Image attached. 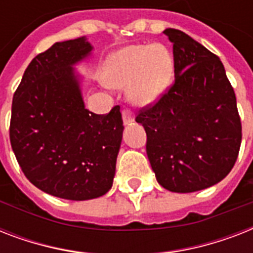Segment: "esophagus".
<instances>
[{
  "mask_svg": "<svg viewBox=\"0 0 253 253\" xmlns=\"http://www.w3.org/2000/svg\"><path fill=\"white\" fill-rule=\"evenodd\" d=\"M122 118L125 125H130L131 122H134V113L128 109H123L122 110Z\"/></svg>",
  "mask_w": 253,
  "mask_h": 253,
  "instance_id": "1",
  "label": "esophagus"
}]
</instances>
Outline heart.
Wrapping results in <instances>:
<instances>
[{"label": "heart", "instance_id": "b5f03b06", "mask_svg": "<svg viewBox=\"0 0 253 253\" xmlns=\"http://www.w3.org/2000/svg\"><path fill=\"white\" fill-rule=\"evenodd\" d=\"M173 59L163 44L130 45L111 57L106 80L115 87L128 86V98L138 106L154 103L170 83Z\"/></svg>", "mask_w": 253, "mask_h": 253}]
</instances>
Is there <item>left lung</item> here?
<instances>
[{
	"instance_id": "8db88e82",
	"label": "left lung",
	"mask_w": 253,
	"mask_h": 253,
	"mask_svg": "<svg viewBox=\"0 0 253 253\" xmlns=\"http://www.w3.org/2000/svg\"><path fill=\"white\" fill-rule=\"evenodd\" d=\"M174 81L135 117L147 134L146 151L156 180L176 193L215 185L235 164L242 143L236 97L222 61L176 29Z\"/></svg>"
}]
</instances>
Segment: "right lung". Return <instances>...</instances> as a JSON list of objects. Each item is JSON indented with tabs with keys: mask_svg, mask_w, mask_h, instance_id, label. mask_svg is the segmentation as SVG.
<instances>
[{
	"mask_svg": "<svg viewBox=\"0 0 253 253\" xmlns=\"http://www.w3.org/2000/svg\"><path fill=\"white\" fill-rule=\"evenodd\" d=\"M91 51L85 38L34 57L14 93L10 143L22 172L51 196L84 201L110 190L122 142L119 106L85 109L72 65Z\"/></svg>",
	"mask_w": 253,
	"mask_h": 253,
	"instance_id": "obj_1",
	"label": "right lung"
}]
</instances>
